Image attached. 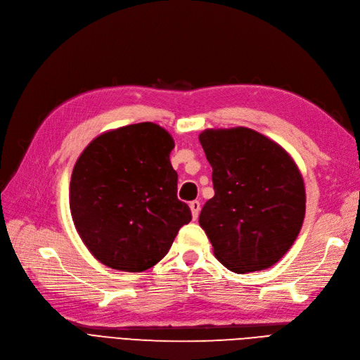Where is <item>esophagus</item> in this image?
<instances>
[{
	"instance_id": "34e87169",
	"label": "esophagus",
	"mask_w": 360,
	"mask_h": 360,
	"mask_svg": "<svg viewBox=\"0 0 360 360\" xmlns=\"http://www.w3.org/2000/svg\"><path fill=\"white\" fill-rule=\"evenodd\" d=\"M190 210H191L193 219H197V217H199V212H200V202H197V200L190 202Z\"/></svg>"
}]
</instances>
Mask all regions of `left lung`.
I'll return each mask as SVG.
<instances>
[{
	"mask_svg": "<svg viewBox=\"0 0 360 360\" xmlns=\"http://www.w3.org/2000/svg\"><path fill=\"white\" fill-rule=\"evenodd\" d=\"M214 197L199 224L215 257L236 274L271 268L293 245L305 217L302 175L285 150L245 127L205 130Z\"/></svg>",
	"mask_w": 360,
	"mask_h": 360,
	"instance_id": "obj_1",
	"label": "left lung"
}]
</instances>
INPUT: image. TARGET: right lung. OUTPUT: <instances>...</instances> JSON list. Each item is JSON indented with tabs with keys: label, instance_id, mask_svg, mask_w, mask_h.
<instances>
[{
	"label": "right lung",
	"instance_id": "right-lung-1",
	"mask_svg": "<svg viewBox=\"0 0 360 360\" xmlns=\"http://www.w3.org/2000/svg\"><path fill=\"white\" fill-rule=\"evenodd\" d=\"M172 136L154 122L103 133L77 158L70 181V211L79 236L112 269L142 272L169 252L191 221L178 199L170 165Z\"/></svg>",
	"mask_w": 360,
	"mask_h": 360
}]
</instances>
